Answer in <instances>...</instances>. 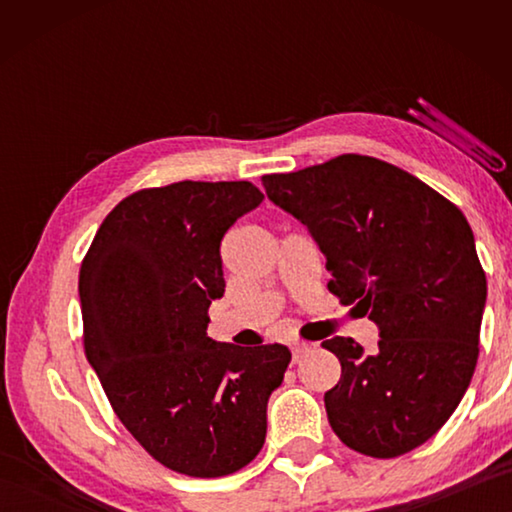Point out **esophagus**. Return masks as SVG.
Returning a JSON list of instances; mask_svg holds the SVG:
<instances>
[{"mask_svg": "<svg viewBox=\"0 0 512 512\" xmlns=\"http://www.w3.org/2000/svg\"><path fill=\"white\" fill-rule=\"evenodd\" d=\"M311 350H314V345H309V343H296V345H293V348H291L293 363H298L300 359H305Z\"/></svg>", "mask_w": 512, "mask_h": 512, "instance_id": "1", "label": "esophagus"}]
</instances>
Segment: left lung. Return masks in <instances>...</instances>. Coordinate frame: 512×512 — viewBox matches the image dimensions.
Returning <instances> with one entry per match:
<instances>
[{
	"mask_svg": "<svg viewBox=\"0 0 512 512\" xmlns=\"http://www.w3.org/2000/svg\"><path fill=\"white\" fill-rule=\"evenodd\" d=\"M271 201L307 225L327 289L357 302L379 350L332 336L341 361L325 393L336 436L354 452H411L449 420L479 357L485 273L463 212L411 173L368 155L264 176Z\"/></svg>",
	"mask_w": 512,
	"mask_h": 512,
	"instance_id": "8db88e82",
	"label": "left lung"
}]
</instances>
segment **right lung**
Here are the masks:
<instances>
[{
  "label": "right lung",
  "instance_id": "obj_1",
  "mask_svg": "<svg viewBox=\"0 0 512 512\" xmlns=\"http://www.w3.org/2000/svg\"><path fill=\"white\" fill-rule=\"evenodd\" d=\"M262 201L246 180L142 189L106 216L81 264L85 357L117 418L173 472L232 474L264 445L289 348L207 336L225 291L221 239Z\"/></svg>",
  "mask_w": 512,
  "mask_h": 512
}]
</instances>
